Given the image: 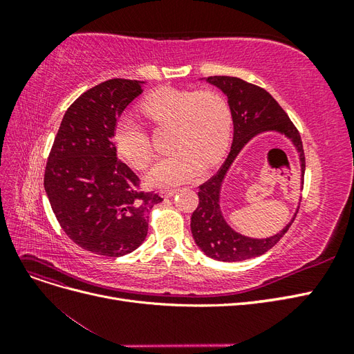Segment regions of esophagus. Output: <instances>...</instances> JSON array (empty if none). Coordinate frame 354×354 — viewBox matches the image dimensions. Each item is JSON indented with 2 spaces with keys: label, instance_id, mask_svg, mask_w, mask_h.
I'll return each mask as SVG.
<instances>
[{
  "label": "esophagus",
  "instance_id": "esophagus-1",
  "mask_svg": "<svg viewBox=\"0 0 354 354\" xmlns=\"http://www.w3.org/2000/svg\"><path fill=\"white\" fill-rule=\"evenodd\" d=\"M176 194H177V189H164V190L159 192V195L164 196V198H171Z\"/></svg>",
  "mask_w": 354,
  "mask_h": 354
}]
</instances>
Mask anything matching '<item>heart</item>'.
<instances>
[{
  "label": "heart",
  "mask_w": 354,
  "mask_h": 354,
  "mask_svg": "<svg viewBox=\"0 0 354 354\" xmlns=\"http://www.w3.org/2000/svg\"><path fill=\"white\" fill-rule=\"evenodd\" d=\"M142 111L156 125H174L171 147L176 152L158 160L147 174L152 186H174L194 180L203 165L217 164L226 152L233 115L227 97L217 90L164 87L147 95ZM113 143L133 167L145 169L151 164L149 136L131 115L118 118Z\"/></svg>",
  "instance_id": "obj_1"
}]
</instances>
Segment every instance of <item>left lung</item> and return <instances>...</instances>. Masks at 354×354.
<instances>
[{"label":"left lung","mask_w":354,"mask_h":354,"mask_svg":"<svg viewBox=\"0 0 354 354\" xmlns=\"http://www.w3.org/2000/svg\"><path fill=\"white\" fill-rule=\"evenodd\" d=\"M207 82L216 85L227 95L233 115V142L229 156L224 160L218 173L199 186V205L192 214L190 229L196 245L211 259L226 263L242 261L263 255L273 248L291 227L297 212L279 233L270 238L255 239L234 232L224 220L220 208L221 186L227 171L251 138L266 131H277L288 137L295 146L303 180L306 171L303 142L295 125L281 108V104L259 85L236 77H209Z\"/></svg>","instance_id":"obj_1"}]
</instances>
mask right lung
Listing matches in <instances>:
<instances>
[{
	"label": "right lung",
	"mask_w": 354,
	"mask_h": 354,
	"mask_svg": "<svg viewBox=\"0 0 354 354\" xmlns=\"http://www.w3.org/2000/svg\"><path fill=\"white\" fill-rule=\"evenodd\" d=\"M143 81L109 80L82 93L63 116L46 165L44 187L63 232L82 250L122 257L143 243L149 212L162 201L118 159L116 120Z\"/></svg>",
	"instance_id": "1"
}]
</instances>
